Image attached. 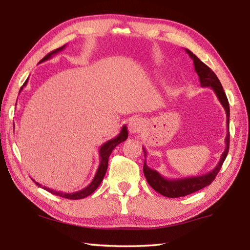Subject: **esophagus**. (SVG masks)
I'll use <instances>...</instances> for the list:
<instances>
[{
	"instance_id": "1",
	"label": "esophagus",
	"mask_w": 250,
	"mask_h": 250,
	"mask_svg": "<svg viewBox=\"0 0 250 250\" xmlns=\"http://www.w3.org/2000/svg\"><path fill=\"white\" fill-rule=\"evenodd\" d=\"M143 124L144 123L141 119H132L128 124V129L131 134H137V132H139L143 128Z\"/></svg>"
}]
</instances>
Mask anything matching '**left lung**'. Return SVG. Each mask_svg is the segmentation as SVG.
Masks as SVG:
<instances>
[{"label": "left lung", "instance_id": "8db88e82", "mask_svg": "<svg viewBox=\"0 0 250 250\" xmlns=\"http://www.w3.org/2000/svg\"><path fill=\"white\" fill-rule=\"evenodd\" d=\"M185 51L193 61V65H195V70L199 76V80H200V84L202 87H210L215 92L216 96H217L218 101L223 104V107L226 111L227 114V136H226V148L224 153L221 154V157L218 165L209 171L208 173H205L199 176H190V177H183V179H166L158 171L153 170L146 165V160H144L143 165V173L146 177V181L154 190L159 192L160 195L168 198H179V197H185L187 195H190L192 192H196L198 190L202 189L205 186L209 185L210 183L214 181L216 175L223 166L225 159L229 152V142H230V134H229V118H230V108H229V102L228 98L226 96V93L223 88V85L215 75L214 71L210 69L208 66L205 65L201 62L195 54H193L190 50L185 49ZM144 156H146V148H143Z\"/></svg>", "mask_w": 250, "mask_h": 250}]
</instances>
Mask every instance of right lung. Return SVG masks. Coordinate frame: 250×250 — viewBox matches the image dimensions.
I'll return each mask as SVG.
<instances>
[{"instance_id":"1","label":"right lung","mask_w":250,"mask_h":250,"mask_svg":"<svg viewBox=\"0 0 250 250\" xmlns=\"http://www.w3.org/2000/svg\"><path fill=\"white\" fill-rule=\"evenodd\" d=\"M66 47V45L60 47L58 49L53 50L52 52L48 53L45 58H43L42 60H41V62H45V61L51 59L52 55L59 53L60 51H62V50H64ZM27 83V80L24 82V84L21 86L20 91L23 88V86L26 85ZM127 137H128V131H127V127L124 125L123 127H122L121 129V132L120 134L116 136L115 138H113V139L111 140H108L107 142H104L103 146H101V148H99V158H101V163H99V166H98V169H97V172L95 176H94L93 181L88 184L86 187L83 188V189L81 190H78V191H75V192H63V191H58V190H54V189H51V188L49 187H46V186H42V184H40V183L35 182V184L38 185L40 187L43 188V189H46L47 191L53 193V195L55 196H59V197H62V198H66V199H70V200H78V199H83L85 198L87 196H90L92 192L95 191L97 189V187L101 185V183L104 179V174H106L107 172V168H108V160H109V157L111 153H112V151L114 149V147L118 146V144H120L121 142H123L127 139Z\"/></svg>"}]
</instances>
